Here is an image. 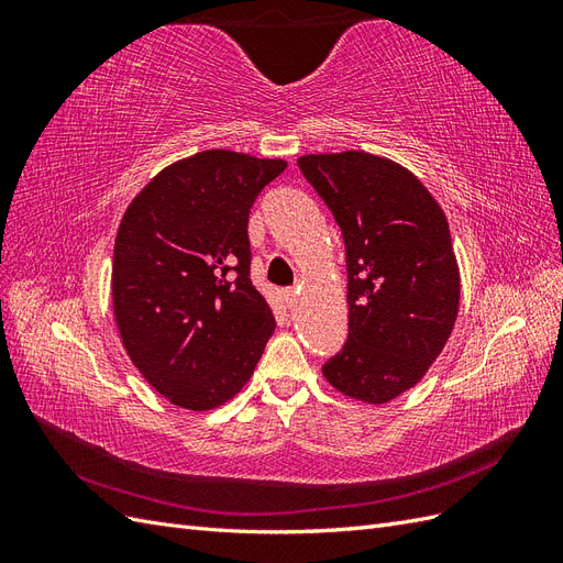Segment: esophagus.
Segmentation results:
<instances>
[{"mask_svg": "<svg viewBox=\"0 0 563 563\" xmlns=\"http://www.w3.org/2000/svg\"><path fill=\"white\" fill-rule=\"evenodd\" d=\"M298 288H286V291H284V300H286V305H288V308H294V305H296V300H298Z\"/></svg>", "mask_w": 563, "mask_h": 563, "instance_id": "esophagus-1", "label": "esophagus"}]
</instances>
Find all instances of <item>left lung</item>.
<instances>
[{"instance_id": "left-lung-1", "label": "left lung", "mask_w": 563, "mask_h": 563, "mask_svg": "<svg viewBox=\"0 0 563 563\" xmlns=\"http://www.w3.org/2000/svg\"><path fill=\"white\" fill-rule=\"evenodd\" d=\"M298 166L343 230L347 255L350 333L323 378L350 399L387 404L424 378L455 327L449 220L391 159L347 150L305 155Z\"/></svg>"}]
</instances>
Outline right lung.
<instances>
[{
    "label": "right lung",
    "instance_id": "obj_1",
    "mask_svg": "<svg viewBox=\"0 0 563 563\" xmlns=\"http://www.w3.org/2000/svg\"><path fill=\"white\" fill-rule=\"evenodd\" d=\"M284 168V159L203 150L152 178L119 223L112 310L122 345L187 411L230 401L275 333L249 277V213Z\"/></svg>",
    "mask_w": 563,
    "mask_h": 563
}]
</instances>
